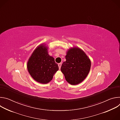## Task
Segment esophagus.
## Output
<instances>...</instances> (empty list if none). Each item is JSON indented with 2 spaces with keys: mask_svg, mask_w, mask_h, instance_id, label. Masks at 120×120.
<instances>
[{
  "mask_svg": "<svg viewBox=\"0 0 120 120\" xmlns=\"http://www.w3.org/2000/svg\"><path fill=\"white\" fill-rule=\"evenodd\" d=\"M58 65L59 69H60V68H61V65H62V63H59Z\"/></svg>",
  "mask_w": 120,
  "mask_h": 120,
  "instance_id": "34e87169",
  "label": "esophagus"
}]
</instances>
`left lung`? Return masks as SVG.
<instances>
[{
  "instance_id": "left-lung-1",
  "label": "left lung",
  "mask_w": 120,
  "mask_h": 120,
  "mask_svg": "<svg viewBox=\"0 0 120 120\" xmlns=\"http://www.w3.org/2000/svg\"><path fill=\"white\" fill-rule=\"evenodd\" d=\"M65 59L61 71L66 81L71 85L81 83L90 71L91 63L89 58L81 49L74 47L67 50Z\"/></svg>"
}]
</instances>
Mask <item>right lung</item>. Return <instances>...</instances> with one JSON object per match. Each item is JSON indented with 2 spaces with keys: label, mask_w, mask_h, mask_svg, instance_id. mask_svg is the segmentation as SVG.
<instances>
[{
  "label": "right lung",
  "mask_w": 120,
  "mask_h": 120,
  "mask_svg": "<svg viewBox=\"0 0 120 120\" xmlns=\"http://www.w3.org/2000/svg\"><path fill=\"white\" fill-rule=\"evenodd\" d=\"M45 44L39 45L34 51L27 64L28 71L31 77L38 82L46 84L52 80L58 70L57 64L48 53Z\"/></svg>",
  "instance_id": "obj_1"
}]
</instances>
